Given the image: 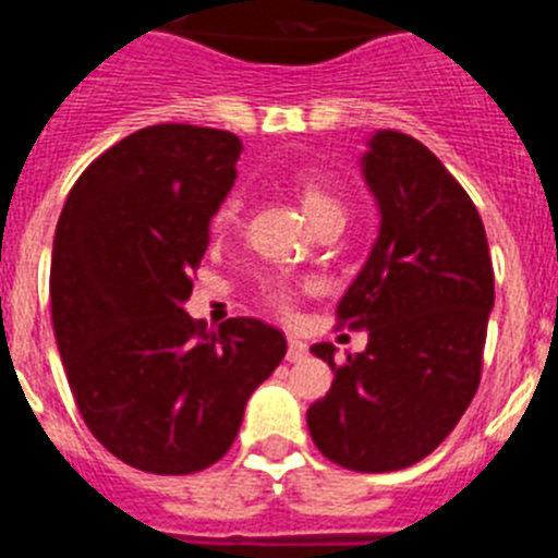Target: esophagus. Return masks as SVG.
Instances as JSON below:
<instances>
[{
	"label": "esophagus",
	"mask_w": 558,
	"mask_h": 558,
	"mask_svg": "<svg viewBox=\"0 0 558 558\" xmlns=\"http://www.w3.org/2000/svg\"><path fill=\"white\" fill-rule=\"evenodd\" d=\"M307 357V343L299 338H288V360L290 363H299V360Z\"/></svg>",
	"instance_id": "34e87169"
}]
</instances>
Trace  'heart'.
<instances>
[{"mask_svg": "<svg viewBox=\"0 0 558 558\" xmlns=\"http://www.w3.org/2000/svg\"><path fill=\"white\" fill-rule=\"evenodd\" d=\"M299 201H302L304 211H307L310 223H318V220L327 218V215H343L338 198H332V195H329L327 190H322L318 184L299 186ZM236 223H240V201L236 198L223 201L220 209L215 211V218H211V234H218V236L229 234ZM268 302L274 304L276 310H282V313H290V310H293V295H290V290L284 288H270Z\"/></svg>", "mask_w": 558, "mask_h": 558, "instance_id": "obj_1", "label": "heart"}]
</instances>
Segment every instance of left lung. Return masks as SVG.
I'll list each match as a JSON object with an SVG mask.
<instances>
[{"instance_id": "1", "label": "left lung", "mask_w": 558, "mask_h": 558, "mask_svg": "<svg viewBox=\"0 0 558 558\" xmlns=\"http://www.w3.org/2000/svg\"><path fill=\"white\" fill-rule=\"evenodd\" d=\"M366 145L360 167L379 234L338 318L368 329V343L343 366L332 343L310 349L335 379L307 427L338 466L393 472L430 456L470 408L495 274L481 215L447 167L408 133L377 131Z\"/></svg>"}]
</instances>
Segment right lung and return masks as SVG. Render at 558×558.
Instances as JSON below:
<instances>
[{
	"label": "right lung",
	"instance_id": "obj_1",
	"mask_svg": "<svg viewBox=\"0 0 558 558\" xmlns=\"http://www.w3.org/2000/svg\"><path fill=\"white\" fill-rule=\"evenodd\" d=\"M240 150L229 131L142 128L83 170L58 218L49 302L69 388L97 441L153 475L220 461L288 352L256 318L204 332L184 310Z\"/></svg>",
	"mask_w": 558,
	"mask_h": 558
}]
</instances>
